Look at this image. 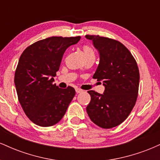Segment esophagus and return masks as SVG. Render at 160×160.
I'll return each mask as SVG.
<instances>
[{
  "label": "esophagus",
  "instance_id": "esophagus-1",
  "mask_svg": "<svg viewBox=\"0 0 160 160\" xmlns=\"http://www.w3.org/2000/svg\"><path fill=\"white\" fill-rule=\"evenodd\" d=\"M76 92L77 93H81V92H82V89H76Z\"/></svg>",
  "mask_w": 160,
  "mask_h": 160
}]
</instances>
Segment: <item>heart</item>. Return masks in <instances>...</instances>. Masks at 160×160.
<instances>
[{
    "label": "heart",
    "mask_w": 160,
    "mask_h": 160,
    "mask_svg": "<svg viewBox=\"0 0 160 160\" xmlns=\"http://www.w3.org/2000/svg\"><path fill=\"white\" fill-rule=\"evenodd\" d=\"M82 50H83L84 55H85L86 58L89 56H95L94 50H93V49L91 47H89V46H84V47H82Z\"/></svg>",
    "instance_id": "heart-1"
}]
</instances>
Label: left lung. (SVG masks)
<instances>
[{"label": "left lung", "mask_w": 160, "mask_h": 160, "mask_svg": "<svg viewBox=\"0 0 160 160\" xmlns=\"http://www.w3.org/2000/svg\"><path fill=\"white\" fill-rule=\"evenodd\" d=\"M98 50L99 64L93 78L102 81L103 94L88 91L91 101L86 107L90 120L103 128L119 126L131 113L138 92L139 70L135 58L117 40L86 35Z\"/></svg>", "instance_id": "left-lung-1"}]
</instances>
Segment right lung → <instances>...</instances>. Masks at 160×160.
<instances>
[{"instance_id":"add662e5","label":"right lung","mask_w":160,"mask_h":160,"mask_svg":"<svg viewBox=\"0 0 160 160\" xmlns=\"http://www.w3.org/2000/svg\"><path fill=\"white\" fill-rule=\"evenodd\" d=\"M80 40V36L51 37L29 46L20 56L14 82L23 111L34 124L52 126L65 115L75 90L58 88L54 77L64 52Z\"/></svg>"}]
</instances>
